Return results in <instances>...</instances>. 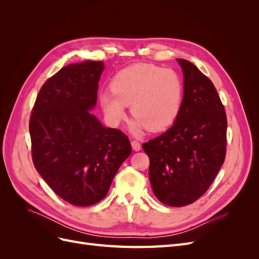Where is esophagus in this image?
<instances>
[{"mask_svg":"<svg viewBox=\"0 0 259 259\" xmlns=\"http://www.w3.org/2000/svg\"><path fill=\"white\" fill-rule=\"evenodd\" d=\"M131 144H132V148L134 149L135 151H139L140 149H142V145H140V143L137 142V140H133Z\"/></svg>","mask_w":259,"mask_h":259,"instance_id":"1","label":"esophagus"}]
</instances>
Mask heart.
Here are the masks:
<instances>
[{"mask_svg": "<svg viewBox=\"0 0 259 259\" xmlns=\"http://www.w3.org/2000/svg\"><path fill=\"white\" fill-rule=\"evenodd\" d=\"M111 90L99 94V104L113 125L124 120L131 105L132 130L161 132L175 122L183 104L184 85L178 73L152 64L122 69L111 80Z\"/></svg>", "mask_w": 259, "mask_h": 259, "instance_id": "heart-1", "label": "heart"}]
</instances>
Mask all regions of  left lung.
I'll return each instance as SVG.
<instances>
[{
  "label": "left lung",
  "mask_w": 259,
  "mask_h": 259,
  "mask_svg": "<svg viewBox=\"0 0 259 259\" xmlns=\"http://www.w3.org/2000/svg\"><path fill=\"white\" fill-rule=\"evenodd\" d=\"M184 98L173 126L143 144L153 193L169 206L191 204L206 192L226 156L227 116L214 84L192 62L177 59Z\"/></svg>",
  "instance_id": "obj_1"
}]
</instances>
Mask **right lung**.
<instances>
[{"mask_svg":"<svg viewBox=\"0 0 259 259\" xmlns=\"http://www.w3.org/2000/svg\"><path fill=\"white\" fill-rule=\"evenodd\" d=\"M103 61L71 64L44 83L30 116L33 164L52 190L75 206L103 200L132 153L128 137L92 110Z\"/></svg>","mask_w":259,"mask_h":259,"instance_id":"add662e5","label":"right lung"}]
</instances>
